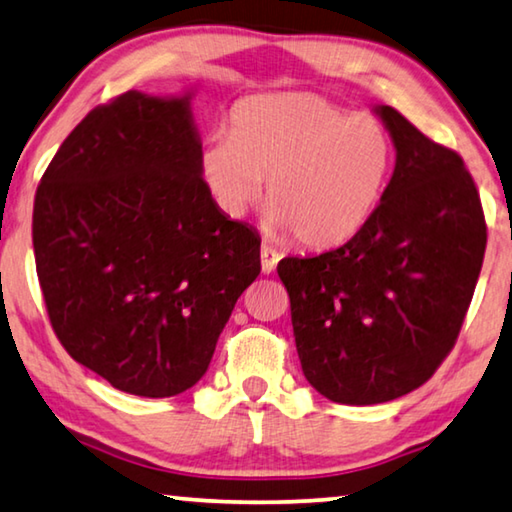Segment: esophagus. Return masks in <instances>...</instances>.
<instances>
[{
    "instance_id": "34e87169",
    "label": "esophagus",
    "mask_w": 512,
    "mask_h": 512,
    "mask_svg": "<svg viewBox=\"0 0 512 512\" xmlns=\"http://www.w3.org/2000/svg\"><path fill=\"white\" fill-rule=\"evenodd\" d=\"M259 255H262V273H273L275 266H278L280 262V253L271 246H262V250H259Z\"/></svg>"
}]
</instances>
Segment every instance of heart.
Masks as SVG:
<instances>
[{
	"mask_svg": "<svg viewBox=\"0 0 512 512\" xmlns=\"http://www.w3.org/2000/svg\"><path fill=\"white\" fill-rule=\"evenodd\" d=\"M394 148L383 123L348 116L316 93L243 97L198 157L207 191L223 214L248 216L264 193L266 225L305 248L342 246L383 202Z\"/></svg>",
	"mask_w": 512,
	"mask_h": 512,
	"instance_id": "heart-1",
	"label": "heart"
}]
</instances>
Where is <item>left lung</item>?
<instances>
[{"label":"left lung","instance_id":"left-lung-1","mask_svg":"<svg viewBox=\"0 0 512 512\" xmlns=\"http://www.w3.org/2000/svg\"><path fill=\"white\" fill-rule=\"evenodd\" d=\"M396 166L367 227L344 246L278 264L300 367L346 405L424 385L456 344L483 266L488 227L458 152L392 107H376Z\"/></svg>","mask_w":512,"mask_h":512}]
</instances>
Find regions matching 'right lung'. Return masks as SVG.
I'll list each match as a JSON object with an SVG mask.
<instances>
[{
  "instance_id": "1",
  "label": "right lung",
  "mask_w": 512,
  "mask_h": 512,
  "mask_svg": "<svg viewBox=\"0 0 512 512\" xmlns=\"http://www.w3.org/2000/svg\"><path fill=\"white\" fill-rule=\"evenodd\" d=\"M191 95L127 91L72 129L38 184L36 271L72 360L120 392L166 399L205 376L259 237L198 170Z\"/></svg>"
}]
</instances>
